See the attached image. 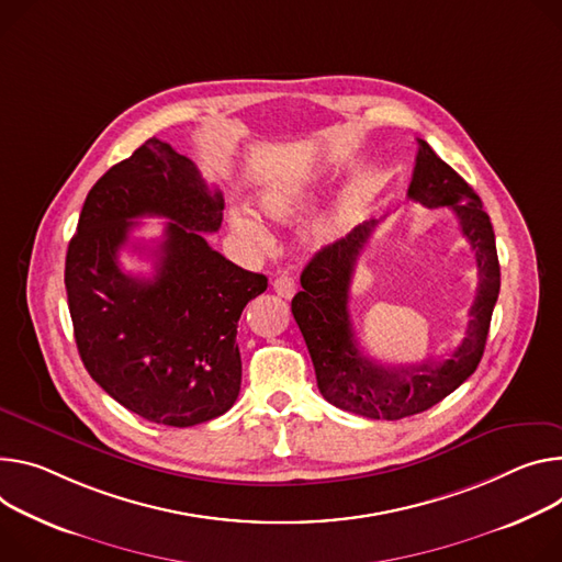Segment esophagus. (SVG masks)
Segmentation results:
<instances>
[{"label":"esophagus","instance_id":"esophagus-1","mask_svg":"<svg viewBox=\"0 0 562 562\" xmlns=\"http://www.w3.org/2000/svg\"><path fill=\"white\" fill-rule=\"evenodd\" d=\"M273 289H276L278 295L291 300V297L295 295V280H293L286 271H282V273L273 280Z\"/></svg>","mask_w":562,"mask_h":562}]
</instances>
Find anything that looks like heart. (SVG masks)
I'll list each match as a JSON object with an SVG mask.
<instances>
[{
	"label": "heart",
	"instance_id": "1",
	"mask_svg": "<svg viewBox=\"0 0 562 562\" xmlns=\"http://www.w3.org/2000/svg\"><path fill=\"white\" fill-rule=\"evenodd\" d=\"M304 203H307V190L295 183H271L258 194V199H255L258 213L271 222H289L304 209ZM231 226L244 239H250V241L267 239L265 226L246 213H235L231 217ZM338 235H340V222L334 217L316 220L314 224H310L307 231H304V239L316 248L334 241Z\"/></svg>",
	"mask_w": 562,
	"mask_h": 562
}]
</instances>
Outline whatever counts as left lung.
Wrapping results in <instances>:
<instances>
[{
	"label": "left lung",
	"mask_w": 562,
	"mask_h": 562,
	"mask_svg": "<svg viewBox=\"0 0 562 562\" xmlns=\"http://www.w3.org/2000/svg\"><path fill=\"white\" fill-rule=\"evenodd\" d=\"M407 196L426 209H450L475 252L477 295L469 312L467 336L448 359L387 368L359 349L349 321V289L376 220L321 248L300 276L302 291L291 300L293 318L312 353L321 394L340 411L368 419L396 422L419 415L462 385L482 361L499 293L495 233L480 196L422 138Z\"/></svg>",
	"instance_id": "1"
}]
</instances>
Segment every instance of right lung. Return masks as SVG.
<instances>
[{
	"label": "right lung",
	"mask_w": 562,
	"mask_h": 562,
	"mask_svg": "<svg viewBox=\"0 0 562 562\" xmlns=\"http://www.w3.org/2000/svg\"><path fill=\"white\" fill-rule=\"evenodd\" d=\"M222 211V192L151 136L95 181L69 241L65 284L80 359L112 398L151 424L211 422L239 394L237 323L267 278L203 239L220 231ZM140 216L169 220L151 279L117 262Z\"/></svg>",
	"instance_id": "obj_1"
}]
</instances>
